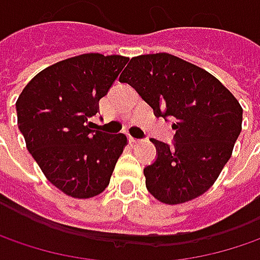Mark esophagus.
<instances>
[{
	"label": "esophagus",
	"mask_w": 260,
	"mask_h": 260,
	"mask_svg": "<svg viewBox=\"0 0 260 260\" xmlns=\"http://www.w3.org/2000/svg\"><path fill=\"white\" fill-rule=\"evenodd\" d=\"M129 142H132V144H140V142H141V140H138V138H134V137H129Z\"/></svg>",
	"instance_id": "1"
}]
</instances>
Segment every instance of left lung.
<instances>
[{
  "label": "left lung",
  "instance_id": "1",
  "mask_svg": "<svg viewBox=\"0 0 260 260\" xmlns=\"http://www.w3.org/2000/svg\"><path fill=\"white\" fill-rule=\"evenodd\" d=\"M119 80L132 85L157 118L173 119V147L151 140L157 158L144 169L148 192L169 205L205 193L240 135L237 99L208 71L170 53L132 58Z\"/></svg>",
  "mask_w": 260,
  "mask_h": 260
}]
</instances>
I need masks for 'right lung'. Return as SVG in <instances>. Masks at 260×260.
<instances>
[{
    "mask_svg": "<svg viewBox=\"0 0 260 260\" xmlns=\"http://www.w3.org/2000/svg\"><path fill=\"white\" fill-rule=\"evenodd\" d=\"M129 58L84 53L35 75L18 96V129L53 186L73 198H93L110 182L126 145L125 134L91 129L99 100Z\"/></svg>",
    "mask_w": 260,
    "mask_h": 260,
    "instance_id": "obj_1",
    "label": "right lung"
}]
</instances>
